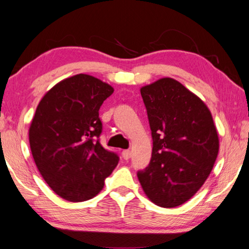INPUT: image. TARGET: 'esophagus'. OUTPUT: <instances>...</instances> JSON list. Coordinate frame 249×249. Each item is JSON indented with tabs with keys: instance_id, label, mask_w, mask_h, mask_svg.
Listing matches in <instances>:
<instances>
[{
	"instance_id": "1",
	"label": "esophagus",
	"mask_w": 249,
	"mask_h": 249,
	"mask_svg": "<svg viewBox=\"0 0 249 249\" xmlns=\"http://www.w3.org/2000/svg\"><path fill=\"white\" fill-rule=\"evenodd\" d=\"M122 156H123V158L125 160H128L130 158V156H132V153H130V150H123L122 151Z\"/></svg>"
}]
</instances>
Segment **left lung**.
I'll return each instance as SVG.
<instances>
[{
	"label": "left lung",
	"mask_w": 249,
	"mask_h": 249,
	"mask_svg": "<svg viewBox=\"0 0 249 249\" xmlns=\"http://www.w3.org/2000/svg\"><path fill=\"white\" fill-rule=\"evenodd\" d=\"M153 137L148 167L137 172L148 199L176 208L196 195L213 169L218 136L210 109L179 81L162 78L142 87Z\"/></svg>",
	"instance_id": "8db88e82"
}]
</instances>
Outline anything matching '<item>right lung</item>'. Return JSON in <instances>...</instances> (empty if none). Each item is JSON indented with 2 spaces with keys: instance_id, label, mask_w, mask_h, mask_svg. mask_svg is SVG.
<instances>
[{
  "instance_id": "1",
  "label": "right lung",
  "mask_w": 249,
  "mask_h": 249,
  "mask_svg": "<svg viewBox=\"0 0 249 249\" xmlns=\"http://www.w3.org/2000/svg\"><path fill=\"white\" fill-rule=\"evenodd\" d=\"M113 92L109 84L80 73L57 83L36 108L29 127L33 158L62 199L82 202L94 197L119 163V156L99 142V109Z\"/></svg>"
}]
</instances>
